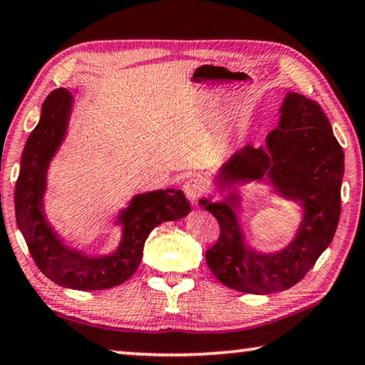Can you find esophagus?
<instances>
[{
    "instance_id": "34e87169",
    "label": "esophagus",
    "mask_w": 365,
    "mask_h": 365,
    "mask_svg": "<svg viewBox=\"0 0 365 365\" xmlns=\"http://www.w3.org/2000/svg\"><path fill=\"white\" fill-rule=\"evenodd\" d=\"M184 192H186L190 202H197L200 199V195L205 192V186L199 178H190L184 182Z\"/></svg>"
}]
</instances>
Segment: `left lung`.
<instances>
[{"label":"left lung","instance_id":"1","mask_svg":"<svg viewBox=\"0 0 365 365\" xmlns=\"http://www.w3.org/2000/svg\"><path fill=\"white\" fill-rule=\"evenodd\" d=\"M343 175V148L322 106L287 93L279 125L266 137L264 147L246 145L237 151L217 173L215 184L220 190H232L238 182L267 178L276 192L304 207V220L289 246L262 255L245 243L235 212L240 205L237 192H228L223 202L202 199L220 225V237L205 253L214 276L245 294L287 290L304 279L338 228Z\"/></svg>","mask_w":365,"mask_h":365}]
</instances>
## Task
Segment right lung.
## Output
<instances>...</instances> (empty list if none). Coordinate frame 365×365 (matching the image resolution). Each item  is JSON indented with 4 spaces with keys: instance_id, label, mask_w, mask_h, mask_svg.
<instances>
[{
    "instance_id": "obj_1",
    "label": "right lung",
    "mask_w": 365,
    "mask_h": 365,
    "mask_svg": "<svg viewBox=\"0 0 365 365\" xmlns=\"http://www.w3.org/2000/svg\"><path fill=\"white\" fill-rule=\"evenodd\" d=\"M73 98L58 88L43 101L41 120L27 138L14 189L16 222L37 267L61 287L103 290L125 282L142 261L145 240L163 222L189 214V200L182 190L165 189L138 194L120 212V245L112 255L88 256L66 246L43 215L47 168L63 142Z\"/></svg>"
}]
</instances>
